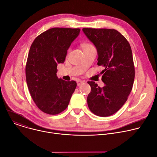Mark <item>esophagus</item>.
Returning a JSON list of instances; mask_svg holds the SVG:
<instances>
[{
    "label": "esophagus",
    "mask_w": 157,
    "mask_h": 157,
    "mask_svg": "<svg viewBox=\"0 0 157 157\" xmlns=\"http://www.w3.org/2000/svg\"><path fill=\"white\" fill-rule=\"evenodd\" d=\"M84 82H85V81H84L78 80V81H77V85H78V86H81V85L83 84Z\"/></svg>",
    "instance_id": "obj_1"
}]
</instances>
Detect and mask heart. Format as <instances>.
Returning a JSON list of instances; mask_svg holds the SVG:
<instances>
[{
	"label": "heart",
	"instance_id": "obj_1",
	"mask_svg": "<svg viewBox=\"0 0 157 157\" xmlns=\"http://www.w3.org/2000/svg\"><path fill=\"white\" fill-rule=\"evenodd\" d=\"M92 47V45L91 44H89V43H84V44H82V47L83 50H84L86 48H87L89 47Z\"/></svg>",
	"mask_w": 157,
	"mask_h": 157
}]
</instances>
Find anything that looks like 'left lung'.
I'll return each mask as SVG.
<instances>
[{
  "label": "left lung",
  "instance_id": "obj_1",
  "mask_svg": "<svg viewBox=\"0 0 157 157\" xmlns=\"http://www.w3.org/2000/svg\"><path fill=\"white\" fill-rule=\"evenodd\" d=\"M82 32L97 49L98 65L105 84L98 86L93 81L87 101L93 113L107 117L117 112L125 104L132 89L135 69L132 50L126 38L118 31L107 29H82Z\"/></svg>",
  "mask_w": 157,
  "mask_h": 157
}]
</instances>
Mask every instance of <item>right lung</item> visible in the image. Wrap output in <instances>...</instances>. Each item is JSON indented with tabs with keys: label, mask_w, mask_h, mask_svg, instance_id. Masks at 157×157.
Listing matches in <instances>:
<instances>
[{
	"label": "right lung",
	"mask_w": 157,
	"mask_h": 157,
	"mask_svg": "<svg viewBox=\"0 0 157 157\" xmlns=\"http://www.w3.org/2000/svg\"><path fill=\"white\" fill-rule=\"evenodd\" d=\"M79 33V29H50L38 36L30 47L27 84L33 101L44 113L58 114L68 106L77 84L58 78L56 68L64 62L67 51Z\"/></svg>",
	"instance_id": "right-lung-1"
}]
</instances>
